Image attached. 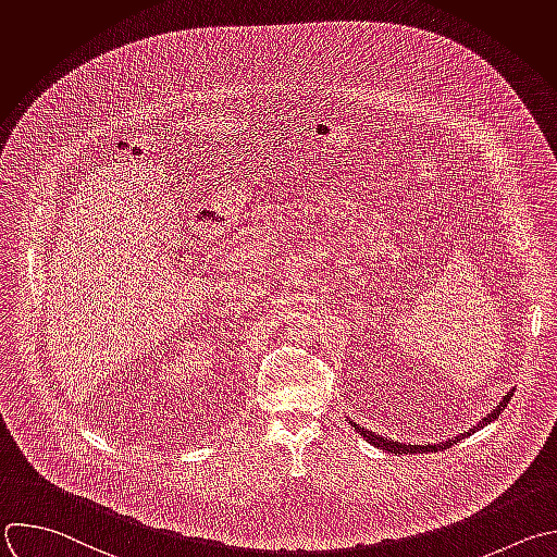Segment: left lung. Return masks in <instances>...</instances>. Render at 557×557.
I'll return each instance as SVG.
<instances>
[{
    "label": "left lung",
    "mask_w": 557,
    "mask_h": 557,
    "mask_svg": "<svg viewBox=\"0 0 557 557\" xmlns=\"http://www.w3.org/2000/svg\"><path fill=\"white\" fill-rule=\"evenodd\" d=\"M511 396H513V392H509L500 403H498V407L492 411V413H487L474 429H470L468 433H461V435H457V437H453V440H446V442H440V444H426V446H413V444H400V442H394V440H387V437H383V435H376V433H372V431H367L364 426H358V424H354V422H349L358 433H360V437H364L369 444H374L376 448H381V450H387V453H394V455H413V453H437V450H446V448H450V446H455L457 442H461L463 437H468V435H472L474 431H479V429H483V426H487L490 422H494L498 416H500V411L509 405V400H511Z\"/></svg>",
    "instance_id": "1"
}]
</instances>
